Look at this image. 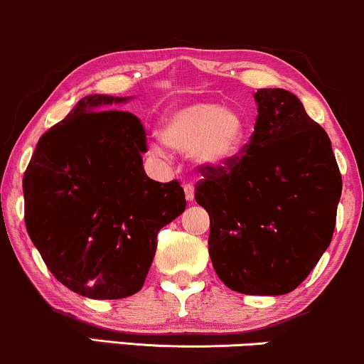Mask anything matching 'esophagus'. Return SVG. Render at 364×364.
<instances>
[{"label":"esophagus","mask_w":364,"mask_h":364,"mask_svg":"<svg viewBox=\"0 0 364 364\" xmlns=\"http://www.w3.org/2000/svg\"><path fill=\"white\" fill-rule=\"evenodd\" d=\"M183 190H185V196L188 201H193L195 200V188L191 185H185L183 186Z\"/></svg>","instance_id":"esophagus-1"}]
</instances>
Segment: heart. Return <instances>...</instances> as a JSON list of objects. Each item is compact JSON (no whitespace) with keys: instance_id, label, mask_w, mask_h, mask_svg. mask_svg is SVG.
Returning a JSON list of instances; mask_svg holds the SVG:
<instances>
[{"instance_id":"obj_1","label":"heart","mask_w":364,"mask_h":364,"mask_svg":"<svg viewBox=\"0 0 364 364\" xmlns=\"http://www.w3.org/2000/svg\"><path fill=\"white\" fill-rule=\"evenodd\" d=\"M161 140H152L151 152L169 159L171 151L188 152L198 169L225 168L242 154L247 144V120L235 108L208 100L179 103L164 113L159 124Z\"/></svg>"}]
</instances>
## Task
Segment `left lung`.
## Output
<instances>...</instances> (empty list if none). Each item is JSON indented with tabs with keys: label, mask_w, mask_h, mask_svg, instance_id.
<instances>
[{
	"label": "left lung",
	"mask_w": 364,
	"mask_h": 364,
	"mask_svg": "<svg viewBox=\"0 0 364 364\" xmlns=\"http://www.w3.org/2000/svg\"><path fill=\"white\" fill-rule=\"evenodd\" d=\"M254 100L246 152L203 171L195 200L210 215L218 278L244 295L277 296L295 290L329 247L343 181L329 135L295 95L262 87Z\"/></svg>",
	"instance_id": "obj_1"
}]
</instances>
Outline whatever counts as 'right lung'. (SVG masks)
I'll use <instances>...</instances> for the list:
<instances>
[{"label":"right lung","instance_id":"add662e5","mask_svg":"<svg viewBox=\"0 0 364 364\" xmlns=\"http://www.w3.org/2000/svg\"><path fill=\"white\" fill-rule=\"evenodd\" d=\"M132 100L87 95L38 140L23 176L25 225L50 273L95 300L142 288L157 232L186 208L178 181L146 174L139 118L113 110Z\"/></svg>","mask_w":364,"mask_h":364}]
</instances>
